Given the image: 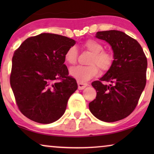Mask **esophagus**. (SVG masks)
<instances>
[{
	"instance_id": "34e87169",
	"label": "esophagus",
	"mask_w": 154,
	"mask_h": 154,
	"mask_svg": "<svg viewBox=\"0 0 154 154\" xmlns=\"http://www.w3.org/2000/svg\"><path fill=\"white\" fill-rule=\"evenodd\" d=\"M88 83H83L81 82H78V86H79V90H83L85 87H87Z\"/></svg>"
}]
</instances>
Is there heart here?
<instances>
[{"instance_id":"1","label":"heart","mask_w":154,"mask_h":154,"mask_svg":"<svg viewBox=\"0 0 154 154\" xmlns=\"http://www.w3.org/2000/svg\"><path fill=\"white\" fill-rule=\"evenodd\" d=\"M83 46L92 53L88 66H77L72 67L69 73L79 82H86L97 75L99 68L106 71L111 68L113 62V54L108 51L103 50V45L94 40H88ZM64 59L69 64H74L77 62L78 50L73 45L66 50L64 54Z\"/></svg>"}]
</instances>
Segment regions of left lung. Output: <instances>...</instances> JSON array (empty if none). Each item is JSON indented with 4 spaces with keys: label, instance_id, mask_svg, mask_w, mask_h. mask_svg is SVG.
<instances>
[{
    "label": "left lung",
    "instance_id": "1",
    "mask_svg": "<svg viewBox=\"0 0 154 154\" xmlns=\"http://www.w3.org/2000/svg\"><path fill=\"white\" fill-rule=\"evenodd\" d=\"M95 37L111 46L113 62L99 81L92 83L97 96L89 109L100 121H118L128 116L137 104L146 85L147 60L140 44L124 32L98 31Z\"/></svg>",
    "mask_w": 154,
    "mask_h": 154
}]
</instances>
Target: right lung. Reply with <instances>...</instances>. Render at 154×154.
Segmentation results:
<instances>
[{"label": "right lung", "instance_id": "1", "mask_svg": "<svg viewBox=\"0 0 154 154\" xmlns=\"http://www.w3.org/2000/svg\"><path fill=\"white\" fill-rule=\"evenodd\" d=\"M75 41L63 35L43 33L25 40L12 57L10 85L18 108L36 123L57 121L78 88L69 75L64 54Z\"/></svg>", "mask_w": 154, "mask_h": 154}]
</instances>
